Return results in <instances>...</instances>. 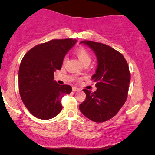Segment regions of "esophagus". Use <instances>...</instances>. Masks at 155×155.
I'll return each instance as SVG.
<instances>
[{"label":"esophagus","instance_id":"1","mask_svg":"<svg viewBox=\"0 0 155 155\" xmlns=\"http://www.w3.org/2000/svg\"><path fill=\"white\" fill-rule=\"evenodd\" d=\"M79 90H80V89L78 88V87H73V91H79Z\"/></svg>","mask_w":155,"mask_h":155}]
</instances>
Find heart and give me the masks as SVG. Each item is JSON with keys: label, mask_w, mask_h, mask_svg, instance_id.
Listing matches in <instances>:
<instances>
[{"label": "heart", "mask_w": 155, "mask_h": 155, "mask_svg": "<svg viewBox=\"0 0 155 155\" xmlns=\"http://www.w3.org/2000/svg\"><path fill=\"white\" fill-rule=\"evenodd\" d=\"M75 54L78 57L79 60L80 61L81 63H90L91 60V56L89 51H87L85 48L84 47H79L75 50ZM67 61V58H64L63 60V63L64 64Z\"/></svg>", "instance_id": "obj_1"}]
</instances>
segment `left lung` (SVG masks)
<instances>
[{"instance_id": "8db88e82", "label": "left lung", "mask_w": 155, "mask_h": 155, "mask_svg": "<svg viewBox=\"0 0 155 155\" xmlns=\"http://www.w3.org/2000/svg\"><path fill=\"white\" fill-rule=\"evenodd\" d=\"M80 43L94 51L97 68L91 78L97 90L83 89L86 99L79 109L91 121L104 122L113 118L125 103L130 81L129 67L122 54L107 45L89 40Z\"/></svg>"}]
</instances>
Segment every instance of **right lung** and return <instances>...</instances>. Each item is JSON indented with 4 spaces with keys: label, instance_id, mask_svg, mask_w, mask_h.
<instances>
[{
    "label": "right lung",
    "instance_id": "1",
    "mask_svg": "<svg viewBox=\"0 0 155 155\" xmlns=\"http://www.w3.org/2000/svg\"><path fill=\"white\" fill-rule=\"evenodd\" d=\"M76 40H52L38 44L23 57L18 70V89L21 101L36 118L48 120L61 111V99L72 91L68 85L54 80V72L61 69L64 56Z\"/></svg>",
    "mask_w": 155,
    "mask_h": 155
}]
</instances>
